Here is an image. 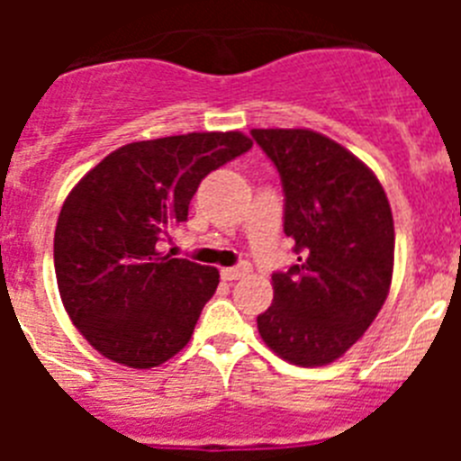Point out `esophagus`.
I'll return each mask as SVG.
<instances>
[{"label":"esophagus","instance_id":"obj_1","mask_svg":"<svg viewBox=\"0 0 461 461\" xmlns=\"http://www.w3.org/2000/svg\"><path fill=\"white\" fill-rule=\"evenodd\" d=\"M249 270H251L249 263H240V266L235 267H223L221 276L226 281H235V279H242L244 275H249Z\"/></svg>","mask_w":461,"mask_h":461}]
</instances>
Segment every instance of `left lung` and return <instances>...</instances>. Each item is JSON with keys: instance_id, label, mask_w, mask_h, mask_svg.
I'll use <instances>...</instances> for the list:
<instances>
[{"instance_id": "1", "label": "left lung", "mask_w": 461, "mask_h": 461, "mask_svg": "<svg viewBox=\"0 0 461 461\" xmlns=\"http://www.w3.org/2000/svg\"><path fill=\"white\" fill-rule=\"evenodd\" d=\"M284 186V233L295 266L272 275L258 332L300 367L344 356L381 312L393 281L394 223L376 175L309 129H251Z\"/></svg>"}]
</instances>
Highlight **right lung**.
<instances>
[{"label": "right lung", "mask_w": 461, "mask_h": 461, "mask_svg": "<svg viewBox=\"0 0 461 461\" xmlns=\"http://www.w3.org/2000/svg\"><path fill=\"white\" fill-rule=\"evenodd\" d=\"M251 145L240 131L129 142L73 186L55 228L57 286L101 356L149 369L189 344L219 270L161 256L157 242L186 221L203 177Z\"/></svg>", "instance_id": "1"}]
</instances>
